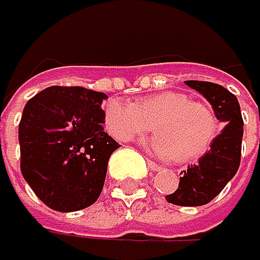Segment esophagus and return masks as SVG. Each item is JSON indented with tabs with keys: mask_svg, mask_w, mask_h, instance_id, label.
Here are the masks:
<instances>
[{
	"mask_svg": "<svg viewBox=\"0 0 260 260\" xmlns=\"http://www.w3.org/2000/svg\"><path fill=\"white\" fill-rule=\"evenodd\" d=\"M147 167L150 169V170H153V172H159L162 167L160 166H157V164H154L153 160H150V159H147Z\"/></svg>",
	"mask_w": 260,
	"mask_h": 260,
	"instance_id": "1",
	"label": "esophagus"
}]
</instances>
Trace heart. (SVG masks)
Returning <instances> with one entry per match:
<instances>
[{
    "instance_id": "heart-1",
    "label": "heart",
    "mask_w": 260,
    "mask_h": 260,
    "mask_svg": "<svg viewBox=\"0 0 260 260\" xmlns=\"http://www.w3.org/2000/svg\"><path fill=\"white\" fill-rule=\"evenodd\" d=\"M109 132L119 141H130L153 128L157 133L144 147L162 159L191 160L205 154L219 135L213 109L191 101L182 91H162L142 98L138 104L112 98L104 107Z\"/></svg>"
}]
</instances>
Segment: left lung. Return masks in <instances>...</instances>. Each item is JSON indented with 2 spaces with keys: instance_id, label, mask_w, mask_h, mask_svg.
Here are the masks:
<instances>
[{
  "instance_id": "1",
  "label": "left lung",
  "mask_w": 260,
  "mask_h": 260,
  "mask_svg": "<svg viewBox=\"0 0 260 260\" xmlns=\"http://www.w3.org/2000/svg\"><path fill=\"white\" fill-rule=\"evenodd\" d=\"M185 84L204 96L223 124L222 133L198 164L182 172L178 190L166 196L170 204L198 207L213 201L236 175L241 164L244 121L238 98L225 87L207 81H185Z\"/></svg>"
}]
</instances>
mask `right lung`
Instances as JSON below:
<instances>
[{
    "instance_id": "right-lung-1",
    "label": "right lung",
    "mask_w": 260,
    "mask_h": 260,
    "mask_svg": "<svg viewBox=\"0 0 260 260\" xmlns=\"http://www.w3.org/2000/svg\"><path fill=\"white\" fill-rule=\"evenodd\" d=\"M106 93L52 85L31 98L18 138L21 173L52 210L78 211L100 198L110 154L119 144L104 132Z\"/></svg>"
}]
</instances>
